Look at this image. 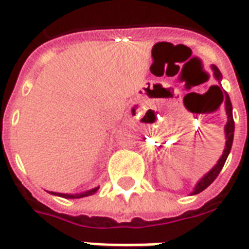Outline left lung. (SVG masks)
I'll use <instances>...</instances> for the list:
<instances>
[{
  "label": "left lung",
  "mask_w": 249,
  "mask_h": 249,
  "mask_svg": "<svg viewBox=\"0 0 249 249\" xmlns=\"http://www.w3.org/2000/svg\"><path fill=\"white\" fill-rule=\"evenodd\" d=\"M212 70H213V75L214 77L217 79V80H221V72L218 70L216 65H212ZM220 88V87H218ZM224 103H225V110H227V115H228V122H227V124H225V139H227V142H225V149H224V153L221 158L218 160L217 165L213 167L212 170L209 173H206L204 177L201 178L200 181L197 182L196 185L195 190H193V193L192 195H197V193H200L202 190H205L209 185L212 184L213 181L217 178V176L221 172V169H223L224 163L227 161V158L229 156V151H231V147H232V142H233V134H234V122H233V115H232V103H231V99H229L228 93L225 92L223 96Z\"/></svg>",
  "instance_id": "left-lung-1"
}]
</instances>
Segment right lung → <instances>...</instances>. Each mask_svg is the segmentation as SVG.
Segmentation results:
<instances>
[{"label": "right lung", "instance_id": "right-lung-1", "mask_svg": "<svg viewBox=\"0 0 249 249\" xmlns=\"http://www.w3.org/2000/svg\"><path fill=\"white\" fill-rule=\"evenodd\" d=\"M98 189H99V188H93V189L83 192V193H79V195H64V193H52V195L60 196V197H64V198H82V197H87V196L93 195Z\"/></svg>", "mask_w": 249, "mask_h": 249}]
</instances>
